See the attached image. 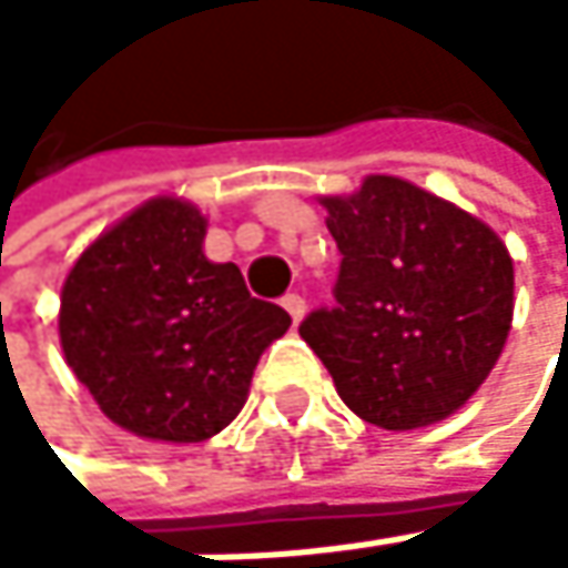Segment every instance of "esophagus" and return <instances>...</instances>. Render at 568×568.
I'll use <instances>...</instances> for the list:
<instances>
[{
	"label": "esophagus",
	"instance_id": "esophagus-1",
	"mask_svg": "<svg viewBox=\"0 0 568 568\" xmlns=\"http://www.w3.org/2000/svg\"><path fill=\"white\" fill-rule=\"evenodd\" d=\"M282 306H286V313L293 316V323H300L306 316V300L300 293H286V296H282Z\"/></svg>",
	"mask_w": 568,
	"mask_h": 568
}]
</instances>
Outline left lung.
<instances>
[{"instance_id":"left-lung-1","label":"left lung","mask_w":568,"mask_h":568,"mask_svg":"<svg viewBox=\"0 0 568 568\" xmlns=\"http://www.w3.org/2000/svg\"><path fill=\"white\" fill-rule=\"evenodd\" d=\"M323 207L344 258L334 306L313 310L300 337L364 423L419 429L446 419L484 385L511 331L505 242L398 176H367Z\"/></svg>"}]
</instances>
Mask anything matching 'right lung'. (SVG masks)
I'll list each match as a JSON object with an SVG mask.
<instances>
[{"label":"right lung","instance_id":"add662e5","mask_svg":"<svg viewBox=\"0 0 568 568\" xmlns=\"http://www.w3.org/2000/svg\"><path fill=\"white\" fill-rule=\"evenodd\" d=\"M197 207L156 197L104 231L60 293V347L122 429L204 443L248 398L290 313L255 300L234 262L204 255Z\"/></svg>","mask_w":568,"mask_h":568}]
</instances>
